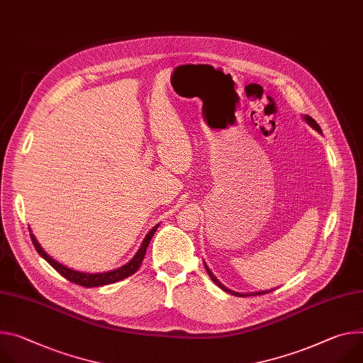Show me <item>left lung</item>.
I'll use <instances>...</instances> for the list:
<instances>
[{
    "label": "left lung",
    "instance_id": "1",
    "mask_svg": "<svg viewBox=\"0 0 363 363\" xmlns=\"http://www.w3.org/2000/svg\"><path fill=\"white\" fill-rule=\"evenodd\" d=\"M304 118V121L310 125V127H313L315 131H318V133H323L321 131V128H320V125L315 123V120H313L310 116H304L303 117ZM204 267H206V271H207V274L210 275V278L213 279V282L216 284V285H218L223 291H225V292H228V294H232V295H236V296H249V295H262V294H268V292H271V291H274V289H268V291H257V292H236V291H232V289H228L227 286H224L214 275H213V272L208 269V267H207V263L204 262Z\"/></svg>",
    "mask_w": 363,
    "mask_h": 363
}]
</instances>
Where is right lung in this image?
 Segmentation results:
<instances>
[{"mask_svg": "<svg viewBox=\"0 0 363 363\" xmlns=\"http://www.w3.org/2000/svg\"><path fill=\"white\" fill-rule=\"evenodd\" d=\"M159 227V224H156L150 232L146 235V238L143 239L139 250L136 252V255L131 257L125 265L117 268V269H113V271H108V272H100V274H88V272H81V271H75V269H71L68 267L62 265V263H59L57 260H55L52 256H49L43 247L39 245L38 239L35 238V235L31 233V230L28 228L30 232V238H31V242L33 245H35L38 253L49 263V265L56 269L63 278H67L68 281L77 284V285H82V286H86V288H91V286H101V285H108V284H114V282H118L130 275H133L142 265L143 262V257L146 255V249L156 232V228Z\"/></svg>", "mask_w": 363, "mask_h": 363, "instance_id": "right-lung-1", "label": "right lung"}]
</instances>
